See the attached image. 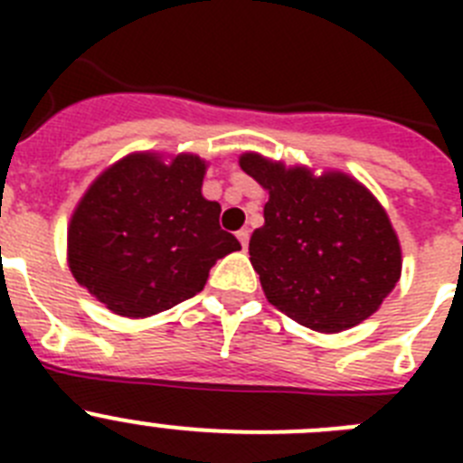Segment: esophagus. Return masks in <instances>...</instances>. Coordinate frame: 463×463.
<instances>
[{
  "mask_svg": "<svg viewBox=\"0 0 463 463\" xmlns=\"http://www.w3.org/2000/svg\"><path fill=\"white\" fill-rule=\"evenodd\" d=\"M236 239L241 241V245H243L245 250V248H248V241H250V232H248V229H239V232H236Z\"/></svg>",
  "mask_w": 463,
  "mask_h": 463,
  "instance_id": "obj_1",
  "label": "esophagus"
}]
</instances>
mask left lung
I'll return each instance as SVG.
<instances>
[{"label":"left lung","mask_w":463,"mask_h":463,"mask_svg":"<svg viewBox=\"0 0 463 463\" xmlns=\"http://www.w3.org/2000/svg\"><path fill=\"white\" fill-rule=\"evenodd\" d=\"M239 165L269 190L248 248L269 304L322 334L371 317L401 278L399 239L378 199L341 171L313 175L257 153Z\"/></svg>","instance_id":"8db88e82"}]
</instances>
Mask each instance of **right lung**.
I'll return each instance as SVG.
<instances>
[{"instance_id":"add662e5","label":"right lung","mask_w":463,"mask_h":463,"mask_svg":"<svg viewBox=\"0 0 463 463\" xmlns=\"http://www.w3.org/2000/svg\"><path fill=\"white\" fill-rule=\"evenodd\" d=\"M206 162L190 153L122 157L88 187L67 232L69 269L122 317H148L202 292L236 236L202 194Z\"/></svg>"}]
</instances>
